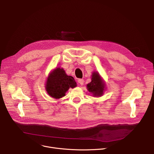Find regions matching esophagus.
<instances>
[{
  "label": "esophagus",
  "mask_w": 154,
  "mask_h": 154,
  "mask_svg": "<svg viewBox=\"0 0 154 154\" xmlns=\"http://www.w3.org/2000/svg\"><path fill=\"white\" fill-rule=\"evenodd\" d=\"M78 83H79L80 85H82L83 84V83H84L83 79H79V80H78Z\"/></svg>",
  "instance_id": "34e87169"
}]
</instances>
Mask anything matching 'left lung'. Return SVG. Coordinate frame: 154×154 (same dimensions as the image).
<instances>
[{"label":"left lung","instance_id":"left-lung-1","mask_svg":"<svg viewBox=\"0 0 154 154\" xmlns=\"http://www.w3.org/2000/svg\"><path fill=\"white\" fill-rule=\"evenodd\" d=\"M91 82L87 85L88 91L93 93L95 96H100L104 90L105 83L101 80L98 73H93Z\"/></svg>","mask_w":154,"mask_h":154}]
</instances>
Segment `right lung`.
Masks as SVG:
<instances>
[{"instance_id": "add662e5", "label": "right lung", "mask_w": 154, "mask_h": 154, "mask_svg": "<svg viewBox=\"0 0 154 154\" xmlns=\"http://www.w3.org/2000/svg\"><path fill=\"white\" fill-rule=\"evenodd\" d=\"M77 83L72 76L67 75L63 69L60 68L53 71L48 79L46 91L55 99H60L65 96L69 88L75 87Z\"/></svg>"}]
</instances>
